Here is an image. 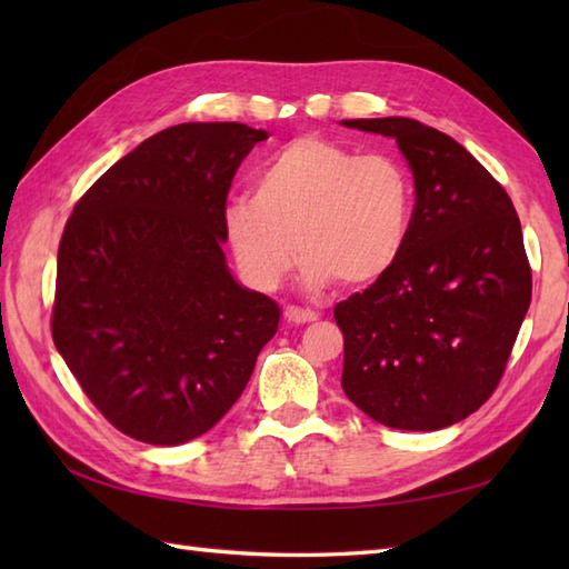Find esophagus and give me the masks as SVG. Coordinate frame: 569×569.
Listing matches in <instances>:
<instances>
[{"instance_id":"34e87169","label":"esophagus","mask_w":569,"mask_h":569,"mask_svg":"<svg viewBox=\"0 0 569 569\" xmlns=\"http://www.w3.org/2000/svg\"><path fill=\"white\" fill-rule=\"evenodd\" d=\"M283 318L291 322V325H306V322H316L318 320V312L316 310H308V308H298V306H288L283 310Z\"/></svg>"}]
</instances>
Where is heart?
Masks as SVG:
<instances>
[{
    "mask_svg": "<svg viewBox=\"0 0 569 569\" xmlns=\"http://www.w3.org/2000/svg\"><path fill=\"white\" fill-rule=\"evenodd\" d=\"M410 212L413 180L401 161L306 134L261 163L251 198L229 202L222 224L251 286L271 291L298 253L306 283L322 291L381 281L401 259Z\"/></svg>",
    "mask_w": 569,
    "mask_h": 569,
    "instance_id": "1",
    "label": "heart"
}]
</instances>
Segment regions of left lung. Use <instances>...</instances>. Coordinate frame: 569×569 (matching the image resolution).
Returning a JSON list of instances; mask_svg holds the SVG:
<instances>
[{
  "mask_svg": "<svg viewBox=\"0 0 569 569\" xmlns=\"http://www.w3.org/2000/svg\"><path fill=\"white\" fill-rule=\"evenodd\" d=\"M396 139L416 208L401 259L335 306L342 389L381 426L440 430L489 401L530 306V263L509 192L462 143L406 117L345 119Z\"/></svg>",
  "mask_w": 569,
  "mask_h": 569,
  "instance_id": "8db88e82",
  "label": "left lung"
}]
</instances>
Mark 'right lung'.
Masks as SVG:
<instances>
[{
    "label": "right lung",
    "instance_id": "add662e5",
    "mask_svg": "<svg viewBox=\"0 0 569 569\" xmlns=\"http://www.w3.org/2000/svg\"><path fill=\"white\" fill-rule=\"evenodd\" d=\"M263 129L190 122L119 159L58 244L51 332L92 406L149 445L200 438L244 391L281 310L241 288L222 241L227 192Z\"/></svg>",
    "mask_w": 569,
    "mask_h": 569
}]
</instances>
